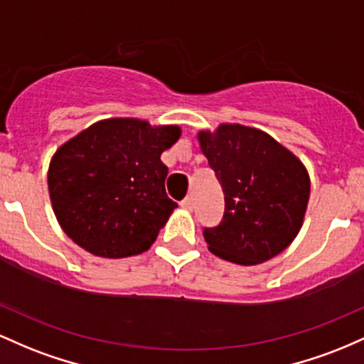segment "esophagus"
Returning a JSON list of instances; mask_svg holds the SVG:
<instances>
[{
	"label": "esophagus",
	"mask_w": 364,
	"mask_h": 364,
	"mask_svg": "<svg viewBox=\"0 0 364 364\" xmlns=\"http://www.w3.org/2000/svg\"><path fill=\"white\" fill-rule=\"evenodd\" d=\"M181 206L183 208V210H187V211H193V208H194L193 198H186V199H183V201L181 203Z\"/></svg>",
	"instance_id": "obj_1"
}]
</instances>
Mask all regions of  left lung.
I'll return each instance as SVG.
<instances>
[{
  "instance_id": "left-lung-1",
  "label": "left lung",
  "mask_w": 364,
  "mask_h": 364,
  "mask_svg": "<svg viewBox=\"0 0 364 364\" xmlns=\"http://www.w3.org/2000/svg\"><path fill=\"white\" fill-rule=\"evenodd\" d=\"M225 196L218 227L204 228L208 249L252 267L280 255L303 227L311 182L303 161L272 136L240 124L198 132Z\"/></svg>"
}]
</instances>
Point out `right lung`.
<instances>
[{"mask_svg":"<svg viewBox=\"0 0 364 364\" xmlns=\"http://www.w3.org/2000/svg\"><path fill=\"white\" fill-rule=\"evenodd\" d=\"M181 134L178 125L106 118L61 144L48 189L65 234L100 258L148 251L177 208L165 193L161 153Z\"/></svg>","mask_w":364,"mask_h":364,"instance_id":"1","label":"right lung"}]
</instances>
